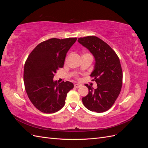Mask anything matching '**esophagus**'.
Listing matches in <instances>:
<instances>
[{
	"label": "esophagus",
	"instance_id": "34e87169",
	"mask_svg": "<svg viewBox=\"0 0 148 148\" xmlns=\"http://www.w3.org/2000/svg\"><path fill=\"white\" fill-rule=\"evenodd\" d=\"M74 86H75V88H79L80 86H81V84H74Z\"/></svg>",
	"mask_w": 148,
	"mask_h": 148
}]
</instances>
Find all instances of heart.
<instances>
[{
  "label": "heart",
  "mask_w": 148,
  "mask_h": 148,
  "mask_svg": "<svg viewBox=\"0 0 148 148\" xmlns=\"http://www.w3.org/2000/svg\"><path fill=\"white\" fill-rule=\"evenodd\" d=\"M85 54H89V53H85ZM76 78H77V79H78V78H79V77H78V76H76Z\"/></svg>",
  "instance_id": "obj_1"
}]
</instances>
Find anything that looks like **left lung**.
I'll use <instances>...</instances> for the list:
<instances>
[{"mask_svg":"<svg viewBox=\"0 0 148 148\" xmlns=\"http://www.w3.org/2000/svg\"><path fill=\"white\" fill-rule=\"evenodd\" d=\"M78 41L89 49L96 60L90 77L97 88L94 89L86 84L89 92L82 98L83 103L89 110L104 112L113 106L122 89L123 73L119 58L109 45L95 36L79 38Z\"/></svg>","mask_w":148,"mask_h":148,"instance_id":"8db88e82","label":"left lung"}]
</instances>
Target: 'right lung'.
Masks as SVG:
<instances>
[{"label":"right lung","mask_w":148,"mask_h":148,"mask_svg":"<svg viewBox=\"0 0 148 148\" xmlns=\"http://www.w3.org/2000/svg\"><path fill=\"white\" fill-rule=\"evenodd\" d=\"M77 38H51L31 51L26 59L23 73L25 88L33 106L43 113L52 114L65 104L67 93L73 84L66 81L59 84L53 78L64 65L66 53Z\"/></svg>","instance_id":"obj_1"}]
</instances>
